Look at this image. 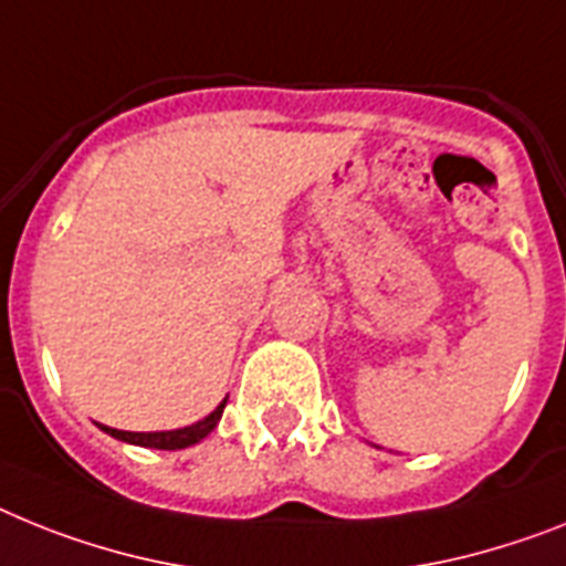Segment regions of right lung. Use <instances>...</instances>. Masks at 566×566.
Wrapping results in <instances>:
<instances>
[{"label":"right lung","instance_id":"1","mask_svg":"<svg viewBox=\"0 0 566 566\" xmlns=\"http://www.w3.org/2000/svg\"><path fill=\"white\" fill-rule=\"evenodd\" d=\"M224 406L227 400L221 402V406L212 411L210 417H203L201 422H195V426H187V429H175V431H117V429H108V426H99V429L106 431V434L117 437V440H123V443H135V446H146V449H166V452H175V449H187V446H195L198 440H203V437L210 434L212 429H216V422L221 420V415H224Z\"/></svg>","mask_w":566,"mask_h":566}]
</instances>
